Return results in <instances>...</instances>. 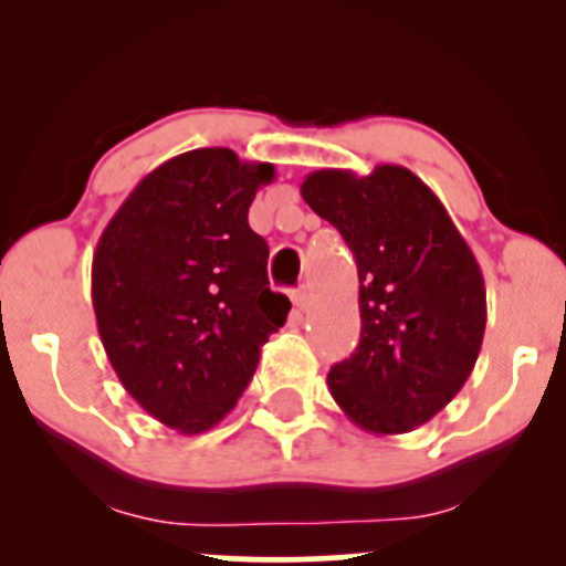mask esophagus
Listing matches in <instances>:
<instances>
[{"label":"esophagus","mask_w":566,"mask_h":566,"mask_svg":"<svg viewBox=\"0 0 566 566\" xmlns=\"http://www.w3.org/2000/svg\"><path fill=\"white\" fill-rule=\"evenodd\" d=\"M292 301H295L297 308L305 311L311 305V290L308 287H301V290L295 292V295H292Z\"/></svg>","instance_id":"obj_1"}]
</instances>
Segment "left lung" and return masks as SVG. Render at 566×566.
<instances>
[{"label":"left lung","mask_w":566,"mask_h":566,"mask_svg":"<svg viewBox=\"0 0 566 566\" xmlns=\"http://www.w3.org/2000/svg\"><path fill=\"white\" fill-rule=\"evenodd\" d=\"M301 193L359 269V346L327 386L354 426L394 437L428 423L479 359L484 276L437 193L407 167L316 170Z\"/></svg>","instance_id":"obj_1"}]
</instances>
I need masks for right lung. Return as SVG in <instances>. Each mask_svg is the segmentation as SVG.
Returning a JSON list of instances; mask_svg holds the SVG:
<instances>
[{"mask_svg": "<svg viewBox=\"0 0 566 566\" xmlns=\"http://www.w3.org/2000/svg\"><path fill=\"white\" fill-rule=\"evenodd\" d=\"M269 161L231 148L167 159L122 201L93 255V308L125 391L180 433L218 426L292 303L269 287V244L247 223Z\"/></svg>", "mask_w": 566, "mask_h": 566, "instance_id": "right-lung-1", "label": "right lung"}]
</instances>
